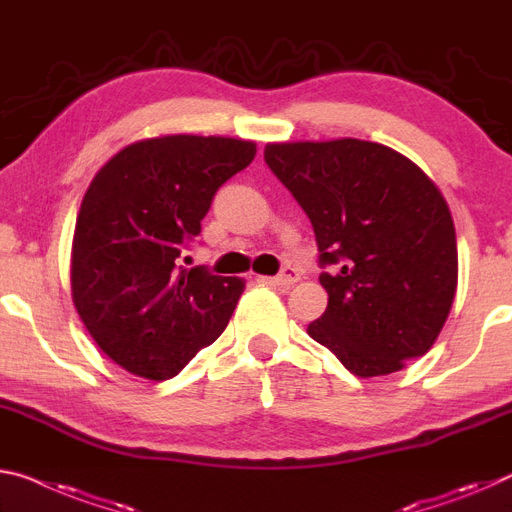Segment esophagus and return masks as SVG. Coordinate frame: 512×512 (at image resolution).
Instances as JSON below:
<instances>
[{
  "mask_svg": "<svg viewBox=\"0 0 512 512\" xmlns=\"http://www.w3.org/2000/svg\"><path fill=\"white\" fill-rule=\"evenodd\" d=\"M259 282H266V285L275 287H289L298 282V273L294 269H285L280 275H259Z\"/></svg>",
  "mask_w": 512,
  "mask_h": 512,
  "instance_id": "34e87169",
  "label": "esophagus"
}]
</instances>
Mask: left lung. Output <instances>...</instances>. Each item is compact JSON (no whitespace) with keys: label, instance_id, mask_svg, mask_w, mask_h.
Returning <instances> with one entry per match:
<instances>
[{"label":"left lung","instance_id":"1","mask_svg":"<svg viewBox=\"0 0 512 512\" xmlns=\"http://www.w3.org/2000/svg\"><path fill=\"white\" fill-rule=\"evenodd\" d=\"M264 159L310 216L328 307L307 335L360 378L431 351L458 287L456 227L437 184L387 145L266 143Z\"/></svg>","mask_w":512,"mask_h":512}]
</instances>
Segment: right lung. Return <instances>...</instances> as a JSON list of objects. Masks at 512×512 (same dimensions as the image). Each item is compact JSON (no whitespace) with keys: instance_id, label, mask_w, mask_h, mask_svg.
<instances>
[{"instance_id":"1","label":"right lung","mask_w":512,"mask_h":512,"mask_svg":"<svg viewBox=\"0 0 512 512\" xmlns=\"http://www.w3.org/2000/svg\"><path fill=\"white\" fill-rule=\"evenodd\" d=\"M255 152V141L166 134L129 143L97 170L77 214L70 289L118 367L168 380L225 330L246 280L186 271L177 257L218 186Z\"/></svg>"}]
</instances>
